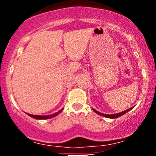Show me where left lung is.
Segmentation results:
<instances>
[{"label": "left lung", "mask_w": 156, "mask_h": 156, "mask_svg": "<svg viewBox=\"0 0 156 156\" xmlns=\"http://www.w3.org/2000/svg\"><path fill=\"white\" fill-rule=\"evenodd\" d=\"M132 108H133V107H132V108H128V109L125 110V111H123V112H122L117 113V114H112V115L103 114V113H101V112H100L97 111V110L94 109V108H93V110H94V111L95 112L97 113V114L100 115L104 116V117H106V118H108V119H116V118H119V117H120V116H122V115H125V113H127V112H129V111H130V109H132Z\"/></svg>", "instance_id": "1"}]
</instances>
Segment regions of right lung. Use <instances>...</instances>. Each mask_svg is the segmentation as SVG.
Listing matches in <instances>:
<instances>
[{
    "instance_id": "obj_1",
    "label": "right lung",
    "mask_w": 156,
    "mask_h": 156,
    "mask_svg": "<svg viewBox=\"0 0 156 156\" xmlns=\"http://www.w3.org/2000/svg\"><path fill=\"white\" fill-rule=\"evenodd\" d=\"M63 110V108H62L61 110L58 111L57 112L54 113V114H52V115H31V114H28L29 116H31V118L33 119H51V118L55 117L57 115H59L61 112Z\"/></svg>"
}]
</instances>
